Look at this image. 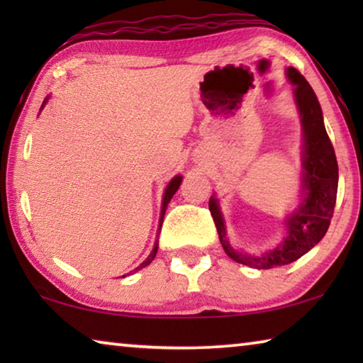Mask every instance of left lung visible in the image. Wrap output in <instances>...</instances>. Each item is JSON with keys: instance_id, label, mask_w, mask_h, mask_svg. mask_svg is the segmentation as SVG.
<instances>
[{"instance_id": "1", "label": "left lung", "mask_w": 363, "mask_h": 363, "mask_svg": "<svg viewBox=\"0 0 363 363\" xmlns=\"http://www.w3.org/2000/svg\"><path fill=\"white\" fill-rule=\"evenodd\" d=\"M286 77L294 84V101L303 125V201L288 218L286 237L279 247L264 255H247L230 247L225 237L218 200L211 196L210 211L216 224L220 245L235 262L255 269H272L294 262L322 240L333 218L337 192V162L333 144L323 125L320 104L311 84L301 73L288 67Z\"/></svg>"}]
</instances>
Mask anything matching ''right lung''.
<instances>
[{
    "label": "right lung",
    "instance_id": "add662e5",
    "mask_svg": "<svg viewBox=\"0 0 363 363\" xmlns=\"http://www.w3.org/2000/svg\"><path fill=\"white\" fill-rule=\"evenodd\" d=\"M48 102V99L43 102V106L41 107H45V104ZM181 182H182V177L181 176H176V177H173V179H171V182L168 184L167 186V190H164V195H163V205H162V216H160V227H158V230L162 229V224H163V216H164V211H167V206H168V203H169V200L173 199V195L176 194V190L179 189V186H181ZM160 233V232H158ZM157 250H158V243L155 242V247H153V250H152V253L149 255V257H147V259L140 264L139 267H136V270H139V269H143V267H145V266H149V264L153 261V257H155V255H157ZM123 277H125V275H123Z\"/></svg>",
    "mask_w": 363,
    "mask_h": 363
}]
</instances>
